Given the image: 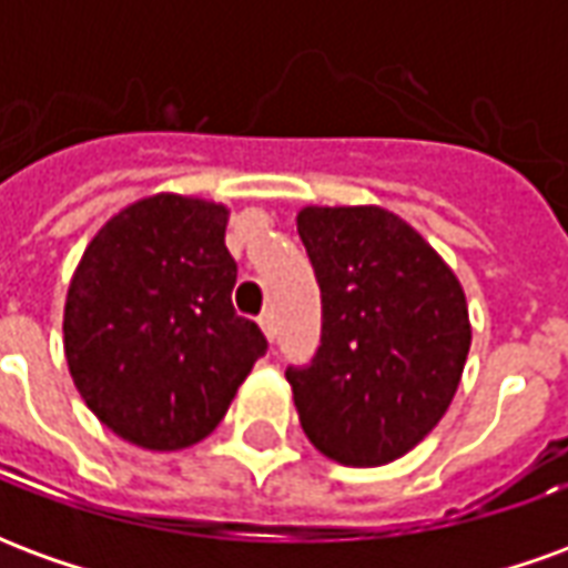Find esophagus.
<instances>
[{
  "mask_svg": "<svg viewBox=\"0 0 568 568\" xmlns=\"http://www.w3.org/2000/svg\"><path fill=\"white\" fill-rule=\"evenodd\" d=\"M258 325H261V332H264V337H267V341H273V337H276V322H273V313H261Z\"/></svg>",
  "mask_w": 568,
  "mask_h": 568,
  "instance_id": "obj_1",
  "label": "esophagus"
}]
</instances>
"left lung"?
I'll return each instance as SVG.
<instances>
[{"mask_svg":"<svg viewBox=\"0 0 568 568\" xmlns=\"http://www.w3.org/2000/svg\"><path fill=\"white\" fill-rule=\"evenodd\" d=\"M297 234L322 292V341L285 368L310 444L341 465H386L447 414L471 325L426 240L381 206H307Z\"/></svg>","mask_w":568,"mask_h":568,"instance_id":"1","label":"left lung"}]
</instances>
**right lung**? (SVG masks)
Wrapping results in <instances>:
<instances>
[{
	"label": "right lung",
	"mask_w": 568,
	"mask_h": 568,
	"mask_svg": "<svg viewBox=\"0 0 568 568\" xmlns=\"http://www.w3.org/2000/svg\"><path fill=\"white\" fill-rule=\"evenodd\" d=\"M224 227L219 203L154 194L103 224L69 283V374L100 423L136 447L206 438L267 353L231 304Z\"/></svg>",
	"instance_id": "obj_1"
}]
</instances>
